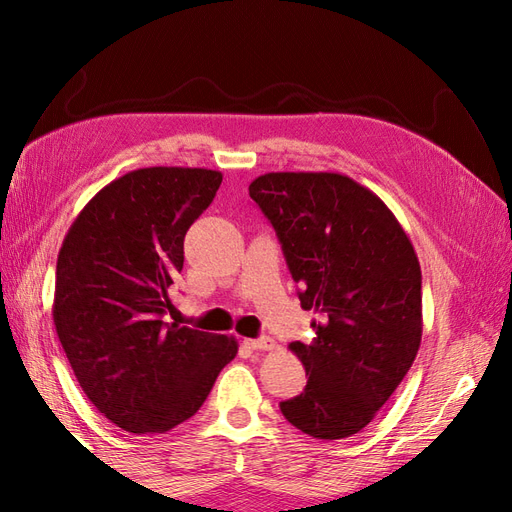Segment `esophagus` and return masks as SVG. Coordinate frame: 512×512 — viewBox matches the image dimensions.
I'll use <instances>...</instances> for the list:
<instances>
[{
    "label": "esophagus",
    "mask_w": 512,
    "mask_h": 512,
    "mask_svg": "<svg viewBox=\"0 0 512 512\" xmlns=\"http://www.w3.org/2000/svg\"><path fill=\"white\" fill-rule=\"evenodd\" d=\"M245 346L252 348V350H273L275 342L269 335H262L258 339H245Z\"/></svg>",
    "instance_id": "34e87169"
}]
</instances>
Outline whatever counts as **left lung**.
<instances>
[{"mask_svg":"<svg viewBox=\"0 0 512 512\" xmlns=\"http://www.w3.org/2000/svg\"><path fill=\"white\" fill-rule=\"evenodd\" d=\"M250 196L282 243L312 344L292 342L307 384L282 401L288 423L318 440L359 433L416 359L423 335L421 265L391 209L337 173H267Z\"/></svg>","mask_w":512,"mask_h":512,"instance_id":"1","label":"left lung"}]
</instances>
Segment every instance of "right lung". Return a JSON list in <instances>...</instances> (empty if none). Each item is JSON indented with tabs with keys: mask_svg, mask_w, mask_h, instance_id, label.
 Returning a JSON list of instances; mask_svg holds the SVG:
<instances>
[{
	"mask_svg": "<svg viewBox=\"0 0 512 512\" xmlns=\"http://www.w3.org/2000/svg\"><path fill=\"white\" fill-rule=\"evenodd\" d=\"M222 173L151 166L111 181L57 256L53 322L76 380L111 423L164 433L205 404L237 339L166 322L183 239Z\"/></svg>",
	"mask_w": 512,
	"mask_h": 512,
	"instance_id": "obj_1",
	"label": "right lung"
}]
</instances>
